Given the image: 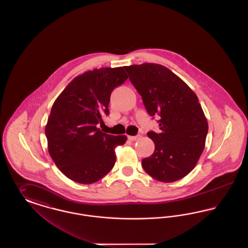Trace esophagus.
Returning a JSON list of instances; mask_svg holds the SVG:
<instances>
[{"instance_id": "esophagus-1", "label": "esophagus", "mask_w": 248, "mask_h": 248, "mask_svg": "<svg viewBox=\"0 0 248 248\" xmlns=\"http://www.w3.org/2000/svg\"><path fill=\"white\" fill-rule=\"evenodd\" d=\"M140 138V136H128V140L131 141H135Z\"/></svg>"}]
</instances>
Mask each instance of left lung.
<instances>
[{
    "label": "left lung",
    "mask_w": 248,
    "mask_h": 248,
    "mask_svg": "<svg viewBox=\"0 0 248 248\" xmlns=\"http://www.w3.org/2000/svg\"><path fill=\"white\" fill-rule=\"evenodd\" d=\"M151 116L159 115L161 132H148L155 150L143 169L162 182H174L195 167L205 145L207 120L196 94L163 65L124 67Z\"/></svg>",
    "instance_id": "obj_1"
}]
</instances>
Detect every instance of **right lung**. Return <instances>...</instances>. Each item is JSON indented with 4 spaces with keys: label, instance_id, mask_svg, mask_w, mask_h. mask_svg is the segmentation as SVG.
<instances>
[{
    "label": "right lung",
    "instance_id": "1",
    "mask_svg": "<svg viewBox=\"0 0 248 248\" xmlns=\"http://www.w3.org/2000/svg\"><path fill=\"white\" fill-rule=\"evenodd\" d=\"M128 76L123 67L100 68L75 77L54 102L46 136L48 152L59 170L81 184L98 181L113 168L115 148L125 136H112L97 127L108 114L112 90Z\"/></svg>",
    "mask_w": 248,
    "mask_h": 248
}]
</instances>
